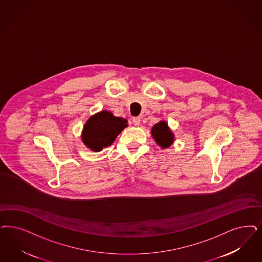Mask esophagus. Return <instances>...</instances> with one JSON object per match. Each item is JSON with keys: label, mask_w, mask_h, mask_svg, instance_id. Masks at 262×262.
<instances>
[{"label": "esophagus", "mask_w": 262, "mask_h": 262, "mask_svg": "<svg viewBox=\"0 0 262 262\" xmlns=\"http://www.w3.org/2000/svg\"><path fill=\"white\" fill-rule=\"evenodd\" d=\"M133 123L135 126H138L140 124V118L139 117H134L133 118Z\"/></svg>", "instance_id": "34e87169"}]
</instances>
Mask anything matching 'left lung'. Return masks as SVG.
I'll return each mask as SVG.
<instances>
[{"label":"left lung","instance_id":"left-lung-1","mask_svg":"<svg viewBox=\"0 0 262 262\" xmlns=\"http://www.w3.org/2000/svg\"><path fill=\"white\" fill-rule=\"evenodd\" d=\"M152 136L156 142L163 148H167L172 144L174 136L165 122H160L156 124L152 128Z\"/></svg>","mask_w":262,"mask_h":262}]
</instances>
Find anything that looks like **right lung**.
I'll list each match as a JSON object with an SVG mask.
<instances>
[{
	"label": "right lung",
	"mask_w": 262,
	"mask_h": 262,
	"mask_svg": "<svg viewBox=\"0 0 262 262\" xmlns=\"http://www.w3.org/2000/svg\"><path fill=\"white\" fill-rule=\"evenodd\" d=\"M126 126V119L115 117L109 111H101L87 121L82 134V140L91 150L99 152L112 144Z\"/></svg>",
	"instance_id": "1"
}]
</instances>
